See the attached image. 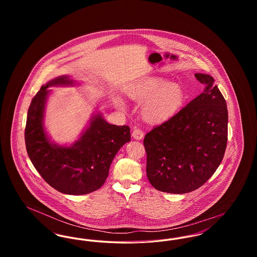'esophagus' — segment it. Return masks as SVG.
Listing matches in <instances>:
<instances>
[{
  "mask_svg": "<svg viewBox=\"0 0 257 257\" xmlns=\"http://www.w3.org/2000/svg\"><path fill=\"white\" fill-rule=\"evenodd\" d=\"M132 137L134 138L135 140H142L144 138V132L141 129L136 128L132 133Z\"/></svg>",
  "mask_w": 257,
  "mask_h": 257,
  "instance_id": "obj_1",
  "label": "esophagus"
}]
</instances>
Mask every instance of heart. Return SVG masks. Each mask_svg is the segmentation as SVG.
I'll return each mask as SVG.
<instances>
[{
	"label": "heart",
	"instance_id": "obj_1",
	"mask_svg": "<svg viewBox=\"0 0 257 257\" xmlns=\"http://www.w3.org/2000/svg\"><path fill=\"white\" fill-rule=\"evenodd\" d=\"M128 96L136 103L143 104L142 114L148 122L161 123L171 118L182 108L185 100L183 88L178 83L169 82L162 77H151L128 91ZM119 109L125 105L115 99Z\"/></svg>",
	"mask_w": 257,
	"mask_h": 257
}]
</instances>
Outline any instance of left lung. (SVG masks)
<instances>
[{
  "instance_id": "8db88e82",
  "label": "left lung",
  "mask_w": 257,
  "mask_h": 257,
  "mask_svg": "<svg viewBox=\"0 0 257 257\" xmlns=\"http://www.w3.org/2000/svg\"><path fill=\"white\" fill-rule=\"evenodd\" d=\"M195 76L205 86L203 92L144 140L147 178L161 192L187 194L198 189L214 174L225 152L226 102L212 76Z\"/></svg>"
}]
</instances>
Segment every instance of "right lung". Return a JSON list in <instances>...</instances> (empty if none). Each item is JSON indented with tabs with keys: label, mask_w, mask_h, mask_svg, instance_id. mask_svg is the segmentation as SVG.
I'll return each instance as SVG.
<instances>
[{
	"label": "right lung",
	"mask_w": 257,
	"mask_h": 257,
	"mask_svg": "<svg viewBox=\"0 0 257 257\" xmlns=\"http://www.w3.org/2000/svg\"><path fill=\"white\" fill-rule=\"evenodd\" d=\"M62 75L41 86L33 98L27 114L25 143L29 158L42 178L66 195H86L105 183L110 164L118 150L130 142L129 126L107 122L96 111L81 137L70 146L53 143L44 128V113L50 86H75Z\"/></svg>",
	"instance_id": "right-lung-1"
}]
</instances>
